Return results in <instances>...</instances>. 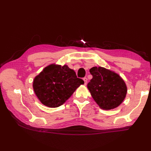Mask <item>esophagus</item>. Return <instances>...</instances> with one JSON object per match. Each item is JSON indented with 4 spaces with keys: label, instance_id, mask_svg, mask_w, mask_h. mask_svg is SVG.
Masks as SVG:
<instances>
[{
    "label": "esophagus",
    "instance_id": "esophagus-1",
    "mask_svg": "<svg viewBox=\"0 0 151 151\" xmlns=\"http://www.w3.org/2000/svg\"><path fill=\"white\" fill-rule=\"evenodd\" d=\"M83 80H84V84L86 85V84H87V82H88V79H87L86 77H84Z\"/></svg>",
    "mask_w": 151,
    "mask_h": 151
}]
</instances>
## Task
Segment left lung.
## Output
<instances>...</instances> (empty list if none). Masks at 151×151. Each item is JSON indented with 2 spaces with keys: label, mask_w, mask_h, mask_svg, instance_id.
I'll use <instances>...</instances> for the list:
<instances>
[{
  "label": "left lung",
  "mask_w": 151,
  "mask_h": 151,
  "mask_svg": "<svg viewBox=\"0 0 151 151\" xmlns=\"http://www.w3.org/2000/svg\"><path fill=\"white\" fill-rule=\"evenodd\" d=\"M89 72L93 79L88 88L99 108L109 110L120 105L126 97L127 87L120 75L102 67H93Z\"/></svg>",
  "instance_id": "8db88e82"
}]
</instances>
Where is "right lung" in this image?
I'll return each mask as SVG.
<instances>
[{
	"label": "right lung",
	"mask_w": 151,
	"mask_h": 151,
	"mask_svg": "<svg viewBox=\"0 0 151 151\" xmlns=\"http://www.w3.org/2000/svg\"><path fill=\"white\" fill-rule=\"evenodd\" d=\"M76 72L67 65L52 63L45 67L33 80L36 96L45 106L57 108L69 98L77 88L84 84Z\"/></svg>",
	"instance_id": "1"
}]
</instances>
